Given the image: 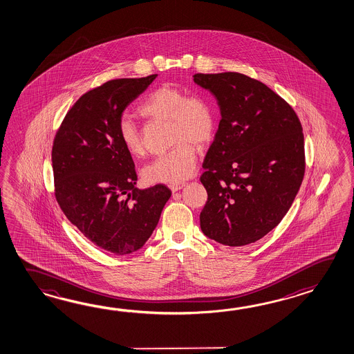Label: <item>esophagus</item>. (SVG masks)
<instances>
[{
    "mask_svg": "<svg viewBox=\"0 0 354 354\" xmlns=\"http://www.w3.org/2000/svg\"><path fill=\"white\" fill-rule=\"evenodd\" d=\"M187 184L185 183H175V184H170L169 185V188L171 189V192L175 193V192H178V190H180V189L184 188Z\"/></svg>",
    "mask_w": 354,
    "mask_h": 354,
    "instance_id": "obj_1",
    "label": "esophagus"
}]
</instances>
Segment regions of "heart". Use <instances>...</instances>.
Listing matches in <instances>:
<instances>
[{"instance_id":"obj_1","label":"heart","mask_w":354,"mask_h":354,"mask_svg":"<svg viewBox=\"0 0 354 354\" xmlns=\"http://www.w3.org/2000/svg\"><path fill=\"white\" fill-rule=\"evenodd\" d=\"M140 113L167 121L170 140L174 146L144 167L145 179L152 183H179L194 173L196 149L195 144L209 141L216 129V112L208 100L203 97H187L179 88L164 84L146 97ZM118 135L126 151L138 158L144 155V142L136 124L122 118L118 124Z\"/></svg>"}]
</instances>
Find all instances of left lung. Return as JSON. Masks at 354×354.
Segmentation results:
<instances>
[{
	"label": "left lung",
	"instance_id": "obj_1",
	"mask_svg": "<svg viewBox=\"0 0 354 354\" xmlns=\"http://www.w3.org/2000/svg\"><path fill=\"white\" fill-rule=\"evenodd\" d=\"M193 77L216 97L222 117L203 164L208 201L201 228L221 245H250L281 222L300 189L301 123L280 95L245 74Z\"/></svg>",
	"mask_w": 354,
	"mask_h": 354
}]
</instances>
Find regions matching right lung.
<instances>
[{
    "mask_svg": "<svg viewBox=\"0 0 354 354\" xmlns=\"http://www.w3.org/2000/svg\"><path fill=\"white\" fill-rule=\"evenodd\" d=\"M158 74L109 80L83 94L54 138L55 196L91 242L118 256L144 247L171 196L164 184L138 190L133 160L118 135L122 113Z\"/></svg>",
    "mask_w": 354,
    "mask_h": 354,
    "instance_id": "1",
    "label": "right lung"
}]
</instances>
